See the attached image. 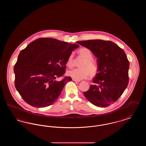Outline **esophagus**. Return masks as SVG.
Listing matches in <instances>:
<instances>
[{
  "label": "esophagus",
  "instance_id": "1",
  "mask_svg": "<svg viewBox=\"0 0 146 146\" xmlns=\"http://www.w3.org/2000/svg\"><path fill=\"white\" fill-rule=\"evenodd\" d=\"M72 80H73V81H74V82H80V80H78V79H75V78H72Z\"/></svg>",
  "mask_w": 146,
  "mask_h": 146
}]
</instances>
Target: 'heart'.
I'll return each instance as SVG.
<instances>
[{
  "label": "heart",
  "mask_w": 146,
  "mask_h": 146,
  "mask_svg": "<svg viewBox=\"0 0 146 146\" xmlns=\"http://www.w3.org/2000/svg\"><path fill=\"white\" fill-rule=\"evenodd\" d=\"M79 53L85 58V61L81 65L83 68H74L69 70L67 73L68 74L73 78L80 80L87 78L90 73L92 75L96 74L98 70V65L96 62L92 60L94 55L90 50L86 48H82L79 50ZM73 54L72 53L67 58L66 64L71 68L73 66Z\"/></svg>",
  "instance_id": "1"
}]
</instances>
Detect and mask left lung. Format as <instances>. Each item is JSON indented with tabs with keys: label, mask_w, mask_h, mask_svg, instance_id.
<instances>
[{
	"label": "left lung",
	"mask_w": 146,
	"mask_h": 146,
	"mask_svg": "<svg viewBox=\"0 0 146 146\" xmlns=\"http://www.w3.org/2000/svg\"><path fill=\"white\" fill-rule=\"evenodd\" d=\"M77 43L90 49L97 58L98 73L94 85L84 92L92 104L106 107L120 97L129 83L130 63L124 51L111 41L100 39L79 41Z\"/></svg>",
	"instance_id": "left-lung-1"
}]
</instances>
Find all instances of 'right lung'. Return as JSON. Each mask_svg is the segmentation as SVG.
<instances>
[{
  "label": "right lung",
  "mask_w": 146,
  "mask_h": 146,
  "mask_svg": "<svg viewBox=\"0 0 146 146\" xmlns=\"http://www.w3.org/2000/svg\"><path fill=\"white\" fill-rule=\"evenodd\" d=\"M79 47L54 38H41L22 50L15 64V86L23 100L35 107L53 104L65 85L72 80L65 76L66 64L72 51Z\"/></svg>",
  "instance_id": "1"
}]
</instances>
